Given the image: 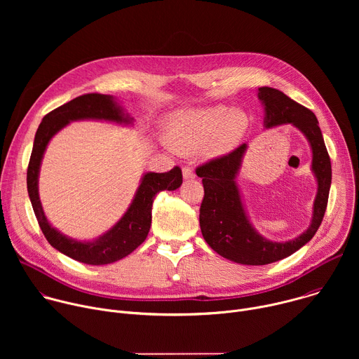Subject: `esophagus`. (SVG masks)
Returning a JSON list of instances; mask_svg holds the SVG:
<instances>
[{
  "instance_id": "34e87169",
  "label": "esophagus",
  "mask_w": 359,
  "mask_h": 359,
  "mask_svg": "<svg viewBox=\"0 0 359 359\" xmlns=\"http://www.w3.org/2000/svg\"><path fill=\"white\" fill-rule=\"evenodd\" d=\"M194 170L190 168V166H184L183 168V177L186 179V180H189V179H194Z\"/></svg>"
}]
</instances>
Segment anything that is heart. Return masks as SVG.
I'll return each instance as SVG.
<instances>
[{"instance_id": "heart-1", "label": "heart", "mask_w": 359, "mask_h": 359, "mask_svg": "<svg viewBox=\"0 0 359 359\" xmlns=\"http://www.w3.org/2000/svg\"><path fill=\"white\" fill-rule=\"evenodd\" d=\"M245 126L243 112H226L220 107L179 112L169 118L166 139L180 153H191L208 143L213 150H224L241 137Z\"/></svg>"}]
</instances>
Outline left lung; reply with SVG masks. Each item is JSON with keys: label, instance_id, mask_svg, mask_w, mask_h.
Here are the masks:
<instances>
[{"label": "left lung", "instance_id": "left-lung-1", "mask_svg": "<svg viewBox=\"0 0 359 359\" xmlns=\"http://www.w3.org/2000/svg\"><path fill=\"white\" fill-rule=\"evenodd\" d=\"M259 97L264 104L266 128L292 123L309 139L318 193L311 226L294 240L277 243L262 237L252 229L243 208L236 176L247 149L245 143L196 169L204 187L198 215L204 240L222 257L247 266H264L283 260L314 237L327 210L332 173L331 159L316 115L274 88H259Z\"/></svg>", "mask_w": 359, "mask_h": 359}]
</instances>
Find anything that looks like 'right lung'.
<instances>
[{"label":"right lung","mask_w":359,"mask_h":359,"mask_svg":"<svg viewBox=\"0 0 359 359\" xmlns=\"http://www.w3.org/2000/svg\"><path fill=\"white\" fill-rule=\"evenodd\" d=\"M99 119L118 123H129L130 119L122 112L109 95L85 93L62 107L46 114L38 126L34 147L27 170V187L38 224L48 243L68 257L90 266L115 263L133 250L147 237L151 224V204L155 196L162 190H176L183 182L182 169L175 166L166 173H146L140 182L136 196L123 217L104 236L95 241H76L68 238L50 226L43 215L38 196V173L48 142L71 121Z\"/></svg>","instance_id":"1"}]
</instances>
